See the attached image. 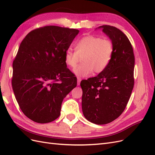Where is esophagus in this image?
<instances>
[{"mask_svg": "<svg viewBox=\"0 0 155 155\" xmlns=\"http://www.w3.org/2000/svg\"><path fill=\"white\" fill-rule=\"evenodd\" d=\"M78 85L79 86V85H80V82H81V78H79V77H78Z\"/></svg>", "mask_w": 155, "mask_h": 155, "instance_id": "esophagus-1", "label": "esophagus"}]
</instances>
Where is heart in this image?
Returning <instances> with one entry per match:
<instances>
[{"mask_svg": "<svg viewBox=\"0 0 155 155\" xmlns=\"http://www.w3.org/2000/svg\"><path fill=\"white\" fill-rule=\"evenodd\" d=\"M75 50L68 49L64 54L67 66L74 68L82 58V64L74 69L78 76L85 77L92 71L100 74L109 64L113 53L112 42L93 35L83 37L75 45Z\"/></svg>", "mask_w": 155, "mask_h": 155, "instance_id": "heart-1", "label": "heart"}]
</instances>
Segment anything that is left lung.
<instances>
[{"label": "left lung", "instance_id": "obj_1", "mask_svg": "<svg viewBox=\"0 0 155 155\" xmlns=\"http://www.w3.org/2000/svg\"><path fill=\"white\" fill-rule=\"evenodd\" d=\"M98 28L111 40L110 62L104 71L81 81L80 85L84 116L93 124L104 125L118 118L129 100L134 87V56L129 39L121 30L109 25Z\"/></svg>", "mask_w": 155, "mask_h": 155}]
</instances>
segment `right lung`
<instances>
[{
	"label": "right lung",
	"mask_w": 155,
	"mask_h": 155,
	"mask_svg": "<svg viewBox=\"0 0 155 155\" xmlns=\"http://www.w3.org/2000/svg\"><path fill=\"white\" fill-rule=\"evenodd\" d=\"M79 32L46 26L32 30L21 42L13 62L12 84L20 109L35 122L57 119L63 99L77 85L64 54Z\"/></svg>",
	"instance_id": "right-lung-1"
}]
</instances>
